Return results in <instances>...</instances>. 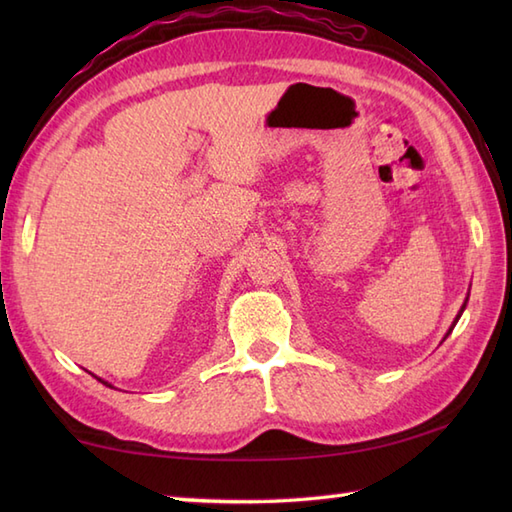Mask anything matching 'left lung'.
I'll return each mask as SVG.
<instances>
[{
  "label": "left lung",
  "instance_id": "obj_1",
  "mask_svg": "<svg viewBox=\"0 0 512 512\" xmlns=\"http://www.w3.org/2000/svg\"><path fill=\"white\" fill-rule=\"evenodd\" d=\"M466 301H469V297H466V299H464V303H462V308H460V312H458V317H455V319H453V323H451V328H449V332H447V334H444V339H447V336H449V334L453 332V328H455V323H458V321H460V317H462V312H464V308H466ZM444 339H442V341H444Z\"/></svg>",
  "mask_w": 512,
  "mask_h": 512
}]
</instances>
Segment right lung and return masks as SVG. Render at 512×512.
I'll use <instances>...</instances> for the list:
<instances>
[{
    "instance_id": "right-lung-1",
    "label": "right lung",
    "mask_w": 512,
    "mask_h": 512,
    "mask_svg": "<svg viewBox=\"0 0 512 512\" xmlns=\"http://www.w3.org/2000/svg\"><path fill=\"white\" fill-rule=\"evenodd\" d=\"M94 378H96V380H101V383H103V385H107V387H112L110 383H107V380H103V378H99V376H94Z\"/></svg>"
}]
</instances>
